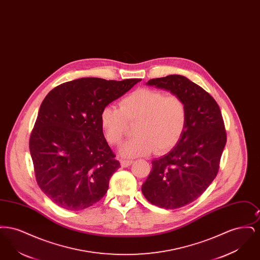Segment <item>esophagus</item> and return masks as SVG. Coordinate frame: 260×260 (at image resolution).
<instances>
[{"mask_svg":"<svg viewBox=\"0 0 260 260\" xmlns=\"http://www.w3.org/2000/svg\"><path fill=\"white\" fill-rule=\"evenodd\" d=\"M132 164H133L132 160H122V161H121V166H122L123 168H126V167L131 166Z\"/></svg>","mask_w":260,"mask_h":260,"instance_id":"1","label":"esophagus"}]
</instances>
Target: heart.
Here are the masks:
<instances>
[{
  "mask_svg": "<svg viewBox=\"0 0 260 260\" xmlns=\"http://www.w3.org/2000/svg\"><path fill=\"white\" fill-rule=\"evenodd\" d=\"M99 119L106 140L113 146L121 143L127 123L138 121L136 137L120 148L123 157H137L174 147L185 132L188 111L185 101L178 95L143 87L122 99L120 108L105 106Z\"/></svg>",
  "mask_w": 260,
  "mask_h": 260,
  "instance_id": "heart-1",
  "label": "heart"
}]
</instances>
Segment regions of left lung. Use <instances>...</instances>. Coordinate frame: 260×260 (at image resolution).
<instances>
[{"mask_svg": "<svg viewBox=\"0 0 260 260\" xmlns=\"http://www.w3.org/2000/svg\"><path fill=\"white\" fill-rule=\"evenodd\" d=\"M148 86L171 91L185 101V132L168 154L152 161L141 190L157 207L175 210L192 203L215 178L227 136L218 104L209 92L184 76L149 80Z\"/></svg>", "mask_w": 260, "mask_h": 260, "instance_id": "left-lung-1", "label": "left lung"}]
</instances>
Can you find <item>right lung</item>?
I'll list each match as a JSON object with an SVG mask.
<instances>
[{"instance_id":"obj_1","label":"right lung","mask_w":260,"mask_h":260,"mask_svg":"<svg viewBox=\"0 0 260 260\" xmlns=\"http://www.w3.org/2000/svg\"><path fill=\"white\" fill-rule=\"evenodd\" d=\"M140 81L81 78L43 100L29 147L38 185L58 207L84 210L106 194L121 166L103 135L100 113Z\"/></svg>"}]
</instances>
